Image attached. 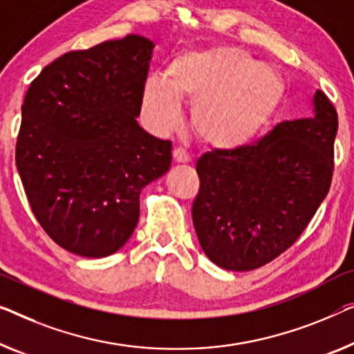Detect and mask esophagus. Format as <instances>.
Masks as SVG:
<instances>
[{"label": "esophagus", "instance_id": "1", "mask_svg": "<svg viewBox=\"0 0 354 354\" xmlns=\"http://www.w3.org/2000/svg\"><path fill=\"white\" fill-rule=\"evenodd\" d=\"M172 158H174V162H177V165H187L189 162V156L185 150H182V148H176L172 153Z\"/></svg>", "mask_w": 354, "mask_h": 354}]
</instances>
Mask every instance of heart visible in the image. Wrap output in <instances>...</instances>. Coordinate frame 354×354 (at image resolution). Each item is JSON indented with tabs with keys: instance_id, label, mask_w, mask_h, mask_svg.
I'll return each instance as SVG.
<instances>
[{
	"instance_id": "heart-1",
	"label": "heart",
	"mask_w": 354,
	"mask_h": 354,
	"mask_svg": "<svg viewBox=\"0 0 354 354\" xmlns=\"http://www.w3.org/2000/svg\"><path fill=\"white\" fill-rule=\"evenodd\" d=\"M278 95L274 70L236 46L185 48L167 60L165 78L151 76L143 86L142 110L156 131L167 132L180 124V102H188L199 140L233 151L257 139Z\"/></svg>"
}]
</instances>
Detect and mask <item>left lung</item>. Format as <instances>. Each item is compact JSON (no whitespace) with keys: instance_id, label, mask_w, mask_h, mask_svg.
<instances>
[{"instance_id":"8db88e82","label":"left lung","mask_w":354,"mask_h":354,"mask_svg":"<svg viewBox=\"0 0 354 354\" xmlns=\"http://www.w3.org/2000/svg\"><path fill=\"white\" fill-rule=\"evenodd\" d=\"M311 104L308 118L279 122L257 145L198 160L193 225L220 268L249 271L271 262L295 243L329 193L339 120L321 91Z\"/></svg>"}]
</instances>
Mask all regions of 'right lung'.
<instances>
[{"label":"right lung","instance_id":"right-lung-1","mask_svg":"<svg viewBox=\"0 0 354 354\" xmlns=\"http://www.w3.org/2000/svg\"><path fill=\"white\" fill-rule=\"evenodd\" d=\"M153 48L127 35L64 54L25 95L19 176L44 232L81 257L120 250L139 222L140 192L171 167L172 143L137 122Z\"/></svg>","mask_w":354,"mask_h":354}]
</instances>
